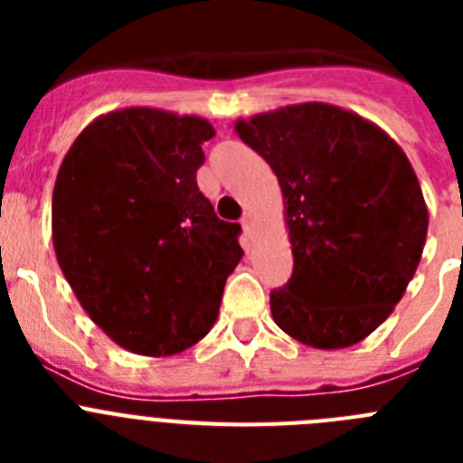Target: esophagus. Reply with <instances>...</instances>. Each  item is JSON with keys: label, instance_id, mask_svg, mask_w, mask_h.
<instances>
[{"label": "esophagus", "instance_id": "obj_1", "mask_svg": "<svg viewBox=\"0 0 463 463\" xmlns=\"http://www.w3.org/2000/svg\"><path fill=\"white\" fill-rule=\"evenodd\" d=\"M252 224H255V220H252V213H243V218H241V227H243L245 234H250Z\"/></svg>", "mask_w": 463, "mask_h": 463}]
</instances>
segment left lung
<instances>
[{
  "mask_svg": "<svg viewBox=\"0 0 463 463\" xmlns=\"http://www.w3.org/2000/svg\"><path fill=\"white\" fill-rule=\"evenodd\" d=\"M285 203L294 271L271 292L288 336L317 350L364 341L399 304L424 250L429 211L399 143L341 106L306 101L236 120Z\"/></svg>",
  "mask_w": 463,
  "mask_h": 463,
  "instance_id": "left-lung-1",
  "label": "left lung"
}]
</instances>
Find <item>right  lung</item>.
Returning a JSON list of instances; mask_svg holds the SVG:
<instances>
[{"instance_id": "1", "label": "right lung", "mask_w": 463, "mask_h": 463, "mask_svg": "<svg viewBox=\"0 0 463 463\" xmlns=\"http://www.w3.org/2000/svg\"><path fill=\"white\" fill-rule=\"evenodd\" d=\"M213 137L199 116L129 106L94 118L57 171V264L90 320L134 354L202 341L243 257L239 224L196 187Z\"/></svg>"}]
</instances>
